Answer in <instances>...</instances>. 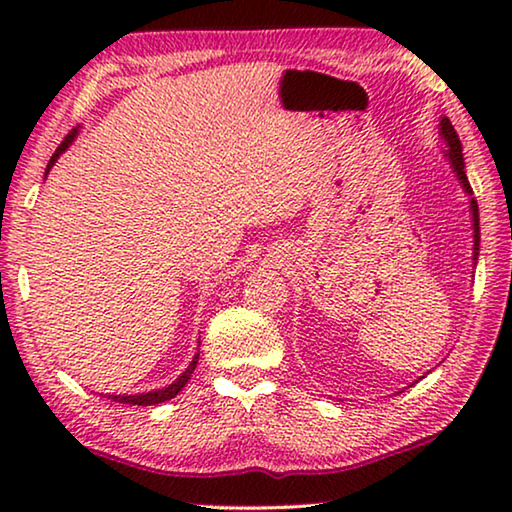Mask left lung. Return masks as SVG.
Here are the masks:
<instances>
[{
    "mask_svg": "<svg viewBox=\"0 0 512 512\" xmlns=\"http://www.w3.org/2000/svg\"><path fill=\"white\" fill-rule=\"evenodd\" d=\"M440 135H443V140L447 144V158H449V164H452V169L456 173V178L461 180V185L465 189L467 196H472V187L470 183H467V176H465V162H463V146H461V140H458V135L454 131L452 121H449L447 117L440 119ZM470 210H472V225H474V264L476 259H479V205H476L474 198H470ZM422 379V377H420Z\"/></svg>",
    "mask_w": 512,
    "mask_h": 512,
    "instance_id": "obj_1",
    "label": "left lung"
}]
</instances>
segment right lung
Segmentation results:
<instances>
[{
  "mask_svg": "<svg viewBox=\"0 0 512 512\" xmlns=\"http://www.w3.org/2000/svg\"><path fill=\"white\" fill-rule=\"evenodd\" d=\"M76 133H79V131H76V128H74V131L69 133L63 142H60V146L56 149V153L51 155V160H49V164H47V171H45V178H47L49 169L54 167V162L60 158V153L67 151V149H69V144L74 142ZM196 363H198V352L194 354L192 363H189V366H187V370L183 372V375H180V377H178L176 381H173V384H169L167 388H158V391L140 393V395H108V400H112V402H119V404H133V406H153V404H162V402H167V400H171V397H176L180 391H183L185 384L189 381V377H192V372H194V368H196Z\"/></svg>",
  "mask_w": 512,
  "mask_h": 512,
  "instance_id": "right-lung-1",
  "label": "right lung"
}]
</instances>
